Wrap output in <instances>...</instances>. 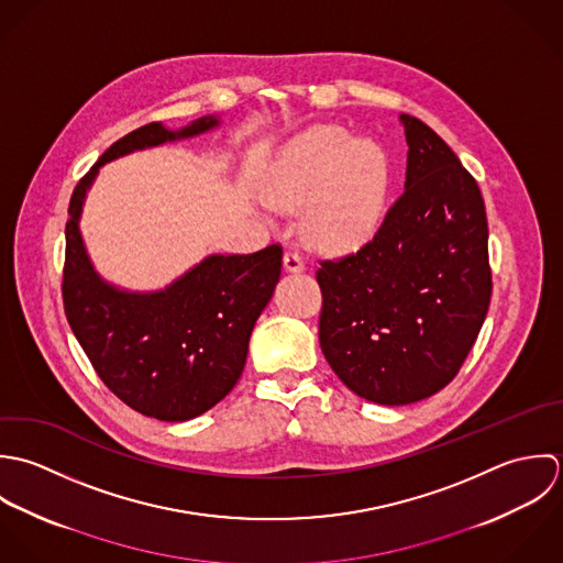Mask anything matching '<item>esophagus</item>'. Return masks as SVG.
<instances>
[{
	"instance_id": "esophagus-1",
	"label": "esophagus",
	"mask_w": 563,
	"mask_h": 563,
	"mask_svg": "<svg viewBox=\"0 0 563 563\" xmlns=\"http://www.w3.org/2000/svg\"><path fill=\"white\" fill-rule=\"evenodd\" d=\"M285 269H289V272H302L305 269V261H302L300 252H296V250L285 252Z\"/></svg>"
}]
</instances>
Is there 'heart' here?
Returning a JSON list of instances; mask_svg holds the SVG:
<instances>
[{"instance_id":"b5f03b06","label":"heart","mask_w":563,"mask_h":563,"mask_svg":"<svg viewBox=\"0 0 563 563\" xmlns=\"http://www.w3.org/2000/svg\"><path fill=\"white\" fill-rule=\"evenodd\" d=\"M389 163L372 141L322 125L300 136L280 163L269 191L278 209L309 207L307 228L327 247H350L376 228L387 196Z\"/></svg>"}]
</instances>
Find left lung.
Listing matches in <instances>:
<instances>
[{"label":"left lung","mask_w":563,"mask_h":563,"mask_svg":"<svg viewBox=\"0 0 563 563\" xmlns=\"http://www.w3.org/2000/svg\"><path fill=\"white\" fill-rule=\"evenodd\" d=\"M405 191L356 252L322 258L320 345L347 389L378 405L438 394L492 300L487 216L474 176L413 114Z\"/></svg>","instance_id":"8db88e82"}]
</instances>
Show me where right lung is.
Here are the masks:
<instances>
[{"mask_svg":"<svg viewBox=\"0 0 563 563\" xmlns=\"http://www.w3.org/2000/svg\"><path fill=\"white\" fill-rule=\"evenodd\" d=\"M216 123L209 117L169 132L152 121L114 141L78 180L65 225L63 305L74 335L121 402L165 422L209 411L236 385L254 322L280 278L283 245L272 243L252 254H213L165 291L136 296L98 278L78 218L102 163Z\"/></svg>","mask_w":563,"mask_h":563,"instance_id":"add662e5","label":"right lung"}]
</instances>
